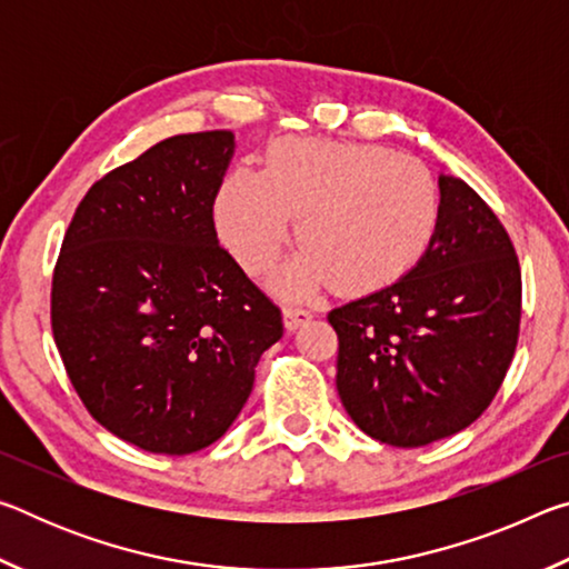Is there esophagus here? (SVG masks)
Segmentation results:
<instances>
[{
	"label": "esophagus",
	"instance_id": "esophagus-1",
	"mask_svg": "<svg viewBox=\"0 0 569 569\" xmlns=\"http://www.w3.org/2000/svg\"><path fill=\"white\" fill-rule=\"evenodd\" d=\"M311 319H313V313L308 311V308H303V306H286L283 308V323H286L288 331L301 329V326L308 323Z\"/></svg>",
	"mask_w": 569,
	"mask_h": 569
}]
</instances>
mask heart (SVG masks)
<instances>
[{
  "instance_id": "1",
  "label": "heart",
  "mask_w": 569,
  "mask_h": 569,
  "mask_svg": "<svg viewBox=\"0 0 569 569\" xmlns=\"http://www.w3.org/2000/svg\"><path fill=\"white\" fill-rule=\"evenodd\" d=\"M216 228L250 273L271 268L293 233L306 243L276 288L308 296L336 286L371 293L413 271L435 243L441 196L421 162L366 142L281 138L263 170H230L213 203Z\"/></svg>"
}]
</instances>
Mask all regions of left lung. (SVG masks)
<instances>
[{"label":"left lung","mask_w":569,"mask_h":569,"mask_svg":"<svg viewBox=\"0 0 569 569\" xmlns=\"http://www.w3.org/2000/svg\"><path fill=\"white\" fill-rule=\"evenodd\" d=\"M439 196L423 261L329 313L343 409L363 435L403 449L481 417L512 363L522 316V273L492 208L455 176H439Z\"/></svg>","instance_id":"left-lung-1"}]
</instances>
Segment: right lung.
Here are the masks:
<instances>
[{"instance_id":"obj_1","label":"right lung","mask_w":569,"mask_h":569,"mask_svg":"<svg viewBox=\"0 0 569 569\" xmlns=\"http://www.w3.org/2000/svg\"><path fill=\"white\" fill-rule=\"evenodd\" d=\"M228 130L176 134L94 182L52 278L67 377L104 429L152 455H192L230 429L278 306L220 248L213 203Z\"/></svg>"}]
</instances>
